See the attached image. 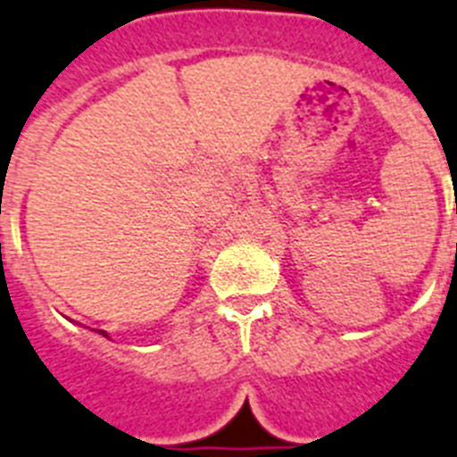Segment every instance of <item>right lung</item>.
<instances>
[{"label":"right lung","mask_w":457,"mask_h":457,"mask_svg":"<svg viewBox=\"0 0 457 457\" xmlns=\"http://www.w3.org/2000/svg\"><path fill=\"white\" fill-rule=\"evenodd\" d=\"M102 335H104V337H106V332H102Z\"/></svg>","instance_id":"right-lung-1"}]
</instances>
